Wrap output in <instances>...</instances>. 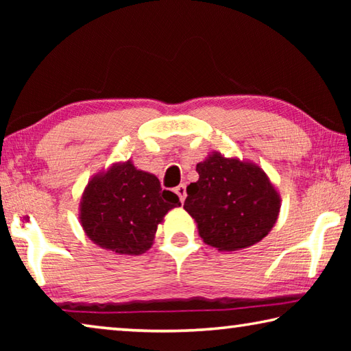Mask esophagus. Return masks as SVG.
I'll use <instances>...</instances> for the list:
<instances>
[{"mask_svg":"<svg viewBox=\"0 0 351 351\" xmlns=\"http://www.w3.org/2000/svg\"><path fill=\"white\" fill-rule=\"evenodd\" d=\"M175 193L178 195V198L181 199V203H184V199H186V184H180V186H178L176 189H175Z\"/></svg>","mask_w":351,"mask_h":351,"instance_id":"esophagus-1","label":"esophagus"}]
</instances>
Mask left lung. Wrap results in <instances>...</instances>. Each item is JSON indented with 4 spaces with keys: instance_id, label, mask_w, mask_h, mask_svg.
<instances>
[{
    "instance_id": "1",
    "label": "left lung",
    "mask_w": 351,
    "mask_h": 351,
    "mask_svg": "<svg viewBox=\"0 0 351 351\" xmlns=\"http://www.w3.org/2000/svg\"><path fill=\"white\" fill-rule=\"evenodd\" d=\"M197 171L199 178L187 186L184 209L206 245L240 251L271 232L282 199L260 165L212 152L197 164Z\"/></svg>"
}]
</instances>
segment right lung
<instances>
[{
    "label": "right lung",
    "instance_id": "add662e5",
    "mask_svg": "<svg viewBox=\"0 0 351 351\" xmlns=\"http://www.w3.org/2000/svg\"><path fill=\"white\" fill-rule=\"evenodd\" d=\"M180 198L162 190L153 173L134 167L132 159L111 164L88 181L79 219L88 239L106 251L141 255L153 246L158 224Z\"/></svg>",
    "mask_w": 351,
    "mask_h": 351
}]
</instances>
